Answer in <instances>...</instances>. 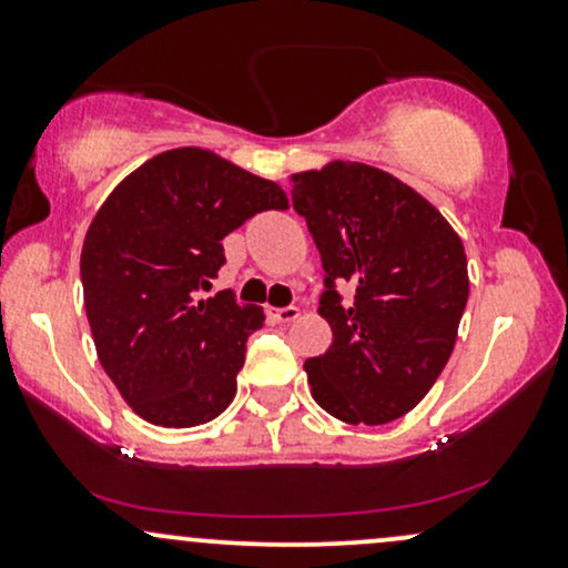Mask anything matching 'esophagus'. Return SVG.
<instances>
[{
  "mask_svg": "<svg viewBox=\"0 0 568 568\" xmlns=\"http://www.w3.org/2000/svg\"><path fill=\"white\" fill-rule=\"evenodd\" d=\"M270 315L275 323H293L302 312H298V306H283V310H272Z\"/></svg>",
  "mask_w": 568,
  "mask_h": 568,
  "instance_id": "obj_1",
  "label": "esophagus"
}]
</instances>
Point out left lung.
I'll return each mask as SVG.
<instances>
[{
    "mask_svg": "<svg viewBox=\"0 0 568 568\" xmlns=\"http://www.w3.org/2000/svg\"><path fill=\"white\" fill-rule=\"evenodd\" d=\"M293 207L321 251L325 355L312 397L347 425H387L429 393L456 344L470 280L459 234L408 184L363 162L291 175ZM338 287L356 291L344 303Z\"/></svg>",
    "mask_w": 568,
    "mask_h": 568,
    "instance_id": "8db88e82",
    "label": "left lung"
}]
</instances>
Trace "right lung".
<instances>
[{
	"mask_svg": "<svg viewBox=\"0 0 568 568\" xmlns=\"http://www.w3.org/2000/svg\"><path fill=\"white\" fill-rule=\"evenodd\" d=\"M285 207L275 181L197 146L146 160L98 207L80 258L84 312L98 361L141 419L194 427L230 406L264 310L200 291L226 262V234Z\"/></svg>",
	"mask_w": 568,
	"mask_h": 568,
	"instance_id": "add662e5",
	"label": "right lung"
}]
</instances>
